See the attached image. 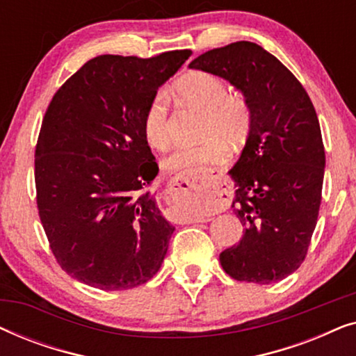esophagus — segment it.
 Returning <instances> with one entry per match:
<instances>
[{
	"mask_svg": "<svg viewBox=\"0 0 356 356\" xmlns=\"http://www.w3.org/2000/svg\"><path fill=\"white\" fill-rule=\"evenodd\" d=\"M220 186L216 168H201L172 178L168 199L179 211H188L196 222L211 218V207L217 201Z\"/></svg>",
	"mask_w": 356,
	"mask_h": 356,
	"instance_id": "esophagus-1",
	"label": "esophagus"
}]
</instances>
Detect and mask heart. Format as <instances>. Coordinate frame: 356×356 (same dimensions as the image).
Segmentation results:
<instances>
[{
  "label": "heart",
  "instance_id": "b5f03b06",
  "mask_svg": "<svg viewBox=\"0 0 356 356\" xmlns=\"http://www.w3.org/2000/svg\"><path fill=\"white\" fill-rule=\"evenodd\" d=\"M173 94L183 104L202 110L197 145L179 147L167 160L170 170H196L204 165L220 163L228 149L240 147L251 129V108L240 94L228 92L225 81L207 71H191L175 82ZM143 136L150 149L167 152L172 147V126L163 95H155L143 115Z\"/></svg>",
  "mask_w": 356,
  "mask_h": 356
}]
</instances>
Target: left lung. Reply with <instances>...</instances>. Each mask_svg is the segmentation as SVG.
Wrapping results in <instances>:
<instances>
[{
	"instance_id": "8db88e82",
	"label": "left lung",
	"mask_w": 356,
	"mask_h": 356,
	"mask_svg": "<svg viewBox=\"0 0 356 356\" xmlns=\"http://www.w3.org/2000/svg\"><path fill=\"white\" fill-rule=\"evenodd\" d=\"M227 79L245 95L251 129L230 170L233 212L246 227L220 252L232 279L267 285L303 264L318 223L325 154L318 115L301 82L252 42H235L189 63Z\"/></svg>"
}]
</instances>
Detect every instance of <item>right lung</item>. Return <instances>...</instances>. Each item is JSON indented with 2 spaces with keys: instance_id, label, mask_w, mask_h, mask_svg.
<instances>
[{
  "instance_id": "right-lung-1",
  "label": "right lung",
  "mask_w": 356,
  "mask_h": 356,
  "mask_svg": "<svg viewBox=\"0 0 356 356\" xmlns=\"http://www.w3.org/2000/svg\"><path fill=\"white\" fill-rule=\"evenodd\" d=\"M191 50L102 55L53 95L35 145L38 217L72 279L128 290L157 274L175 227L149 188L159 173L143 115Z\"/></svg>"
}]
</instances>
